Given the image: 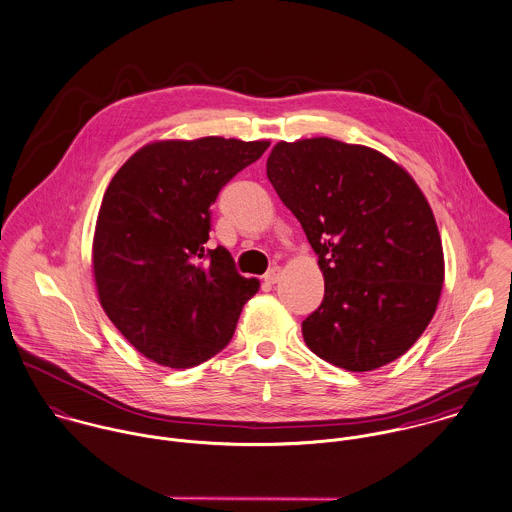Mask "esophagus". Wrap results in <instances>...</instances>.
I'll use <instances>...</instances> for the list:
<instances>
[{
    "label": "esophagus",
    "instance_id": "1",
    "mask_svg": "<svg viewBox=\"0 0 512 512\" xmlns=\"http://www.w3.org/2000/svg\"><path fill=\"white\" fill-rule=\"evenodd\" d=\"M281 275H283V269L281 267H271L267 273H265V283H269V285H275V283H279V279H281Z\"/></svg>",
    "mask_w": 512,
    "mask_h": 512
}]
</instances>
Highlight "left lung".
Instances as JSON below:
<instances>
[{"instance_id": "left-lung-1", "label": "left lung", "mask_w": 512, "mask_h": 512, "mask_svg": "<svg viewBox=\"0 0 512 512\" xmlns=\"http://www.w3.org/2000/svg\"><path fill=\"white\" fill-rule=\"evenodd\" d=\"M267 178L324 277L322 305L303 322L308 348L348 372L406 354L445 279L439 229L415 180L374 148L326 136L277 142Z\"/></svg>"}]
</instances>
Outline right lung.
Returning a JSON list of instances; mask_svg holds the SVG:
<instances>
[{
	"label": "right lung",
	"mask_w": 512,
	"mask_h": 512,
	"mask_svg": "<svg viewBox=\"0 0 512 512\" xmlns=\"http://www.w3.org/2000/svg\"><path fill=\"white\" fill-rule=\"evenodd\" d=\"M269 140H156L110 180L93 237V277L106 316L148 360L198 366L231 340L259 291L225 247L205 251L219 190Z\"/></svg>",
	"instance_id": "add662e5"
}]
</instances>
